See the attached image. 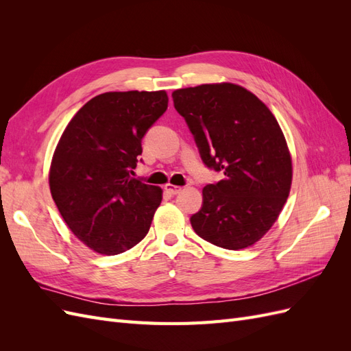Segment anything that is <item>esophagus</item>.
I'll return each instance as SVG.
<instances>
[{
    "label": "esophagus",
    "instance_id": "34e87169",
    "mask_svg": "<svg viewBox=\"0 0 351 351\" xmlns=\"http://www.w3.org/2000/svg\"><path fill=\"white\" fill-rule=\"evenodd\" d=\"M165 192L169 195H178L182 192V187L174 186V184H165Z\"/></svg>",
    "mask_w": 351,
    "mask_h": 351
}]
</instances>
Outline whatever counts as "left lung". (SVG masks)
I'll return each mask as SVG.
<instances>
[{"instance_id":"left-lung-1","label":"left lung","mask_w":351,"mask_h":351,"mask_svg":"<svg viewBox=\"0 0 351 351\" xmlns=\"http://www.w3.org/2000/svg\"><path fill=\"white\" fill-rule=\"evenodd\" d=\"M173 99L204 162L224 173L202 190L204 205L190 218L195 232L228 250L252 246L278 219L291 189V155L277 119L228 82L177 89Z\"/></svg>"}]
</instances>
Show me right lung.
<instances>
[{
    "mask_svg": "<svg viewBox=\"0 0 351 351\" xmlns=\"http://www.w3.org/2000/svg\"><path fill=\"white\" fill-rule=\"evenodd\" d=\"M168 107L165 90L105 92L88 101L62 132L49 167V190L62 219L99 254L142 241L162 189L132 177L142 137Z\"/></svg>",
    "mask_w": 351,
    "mask_h": 351,
    "instance_id": "1",
    "label": "right lung"
}]
</instances>
